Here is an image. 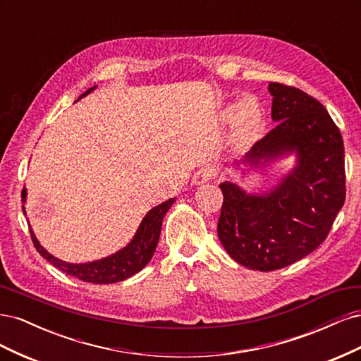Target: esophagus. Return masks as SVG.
Here are the masks:
<instances>
[{"instance_id": "obj_1", "label": "esophagus", "mask_w": 361, "mask_h": 361, "mask_svg": "<svg viewBox=\"0 0 361 361\" xmlns=\"http://www.w3.org/2000/svg\"><path fill=\"white\" fill-rule=\"evenodd\" d=\"M215 174H216V171H215V169H214V167H211V166H204V167L199 169L197 171L194 173V178H192V180H194V183L202 185V183H206L207 180H211V179L215 176Z\"/></svg>"}]
</instances>
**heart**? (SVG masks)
<instances>
[{
    "mask_svg": "<svg viewBox=\"0 0 361 361\" xmlns=\"http://www.w3.org/2000/svg\"><path fill=\"white\" fill-rule=\"evenodd\" d=\"M223 118L226 122H233L236 137L243 141L256 137L264 125V113L255 97H245L239 104L228 105L223 113Z\"/></svg>",
    "mask_w": 361,
    "mask_h": 361,
    "instance_id": "b5f03b06",
    "label": "heart"
}]
</instances>
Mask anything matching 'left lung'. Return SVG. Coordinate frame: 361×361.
Instances as JSON below:
<instances>
[{"label":"left lung","mask_w":361,"mask_h":361,"mask_svg":"<svg viewBox=\"0 0 361 361\" xmlns=\"http://www.w3.org/2000/svg\"><path fill=\"white\" fill-rule=\"evenodd\" d=\"M277 126L241 164L257 167L290 152L298 166L265 195H248L231 182L223 191L218 238L238 264L276 271L307 256L329 236L346 197L343 140L324 105L297 87L271 82Z\"/></svg>","instance_id":"left-lung-1"}]
</instances>
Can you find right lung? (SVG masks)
<instances>
[{"mask_svg":"<svg viewBox=\"0 0 361 361\" xmlns=\"http://www.w3.org/2000/svg\"><path fill=\"white\" fill-rule=\"evenodd\" d=\"M93 89H89L82 96L89 94ZM23 199L25 200V190H23ZM173 203H174V199H170L167 202L158 204L152 211H149L147 215L145 216V220L141 221L133 243H130L128 247L120 250L118 253L110 257L90 262V264H81V265L68 264V262H63L57 257H54L39 244L31 228H30V235L32 239V244H35L40 256L45 257L60 271L66 272V274L73 276L82 281L97 283V285H108V283L122 281L130 276H134L147 265V262L152 259V256H154V251L159 241L162 218L170 209Z\"/></svg>","mask_w":361,"mask_h":361,"instance_id":"obj_1","label":"right lung"}]
</instances>
